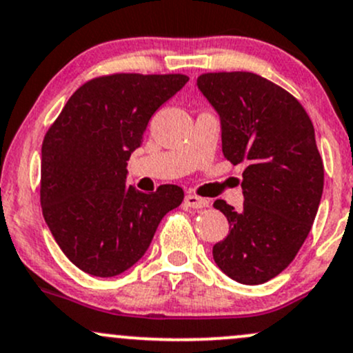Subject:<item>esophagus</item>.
Returning <instances> with one entry per match:
<instances>
[{
  "instance_id": "esophagus-1",
  "label": "esophagus",
  "mask_w": 353,
  "mask_h": 353,
  "mask_svg": "<svg viewBox=\"0 0 353 353\" xmlns=\"http://www.w3.org/2000/svg\"><path fill=\"white\" fill-rule=\"evenodd\" d=\"M184 203H186V206L189 208H208L210 206V201L205 198H199V196L196 194H186V198H184Z\"/></svg>"
}]
</instances>
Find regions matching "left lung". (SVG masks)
Segmentation results:
<instances>
[{
  "label": "left lung",
  "instance_id": "obj_1",
  "mask_svg": "<svg viewBox=\"0 0 353 353\" xmlns=\"http://www.w3.org/2000/svg\"><path fill=\"white\" fill-rule=\"evenodd\" d=\"M198 89L220 117L221 148L243 170V208L216 199L230 223L213 247L216 265L242 284H262L292 262L323 194V161L301 103L254 72H210Z\"/></svg>",
  "mask_w": 353,
  "mask_h": 353
}]
</instances>
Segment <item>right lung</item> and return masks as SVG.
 Masks as SVG:
<instances>
[{
  "label": "right lung",
  "mask_w": 353,
  "mask_h": 353,
  "mask_svg": "<svg viewBox=\"0 0 353 353\" xmlns=\"http://www.w3.org/2000/svg\"><path fill=\"white\" fill-rule=\"evenodd\" d=\"M189 81L183 74H113L83 84L42 143L40 203L65 257L86 274L114 277L143 257L184 191L128 186V159L148 120Z\"/></svg>",
  "instance_id": "obj_1"
}]
</instances>
